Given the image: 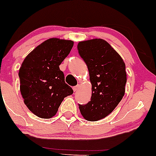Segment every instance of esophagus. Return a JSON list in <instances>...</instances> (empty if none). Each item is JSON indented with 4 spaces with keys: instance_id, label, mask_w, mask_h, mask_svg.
Returning <instances> with one entry per match:
<instances>
[{
    "instance_id": "1",
    "label": "esophagus",
    "mask_w": 156,
    "mask_h": 156,
    "mask_svg": "<svg viewBox=\"0 0 156 156\" xmlns=\"http://www.w3.org/2000/svg\"><path fill=\"white\" fill-rule=\"evenodd\" d=\"M79 87H80L79 85H76V86L73 87V90H74V92L78 91V89H79Z\"/></svg>"
}]
</instances>
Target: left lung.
Wrapping results in <instances>:
<instances>
[{"mask_svg":"<svg viewBox=\"0 0 156 156\" xmlns=\"http://www.w3.org/2000/svg\"><path fill=\"white\" fill-rule=\"evenodd\" d=\"M78 50L88 67L92 91L90 101L78 106L85 119L96 121L110 114L124 97L125 64L103 39L79 42Z\"/></svg>","mask_w":156,"mask_h":156,"instance_id":"8db88e82","label":"left lung"}]
</instances>
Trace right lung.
<instances>
[{"label":"right lung","mask_w":156,"mask_h":156,"mask_svg":"<svg viewBox=\"0 0 156 156\" xmlns=\"http://www.w3.org/2000/svg\"><path fill=\"white\" fill-rule=\"evenodd\" d=\"M73 47L72 41L50 38L33 49L22 63L18 73L20 92L24 104L37 117L52 118L64 98L73 93L59 68Z\"/></svg>","instance_id":"1"}]
</instances>
